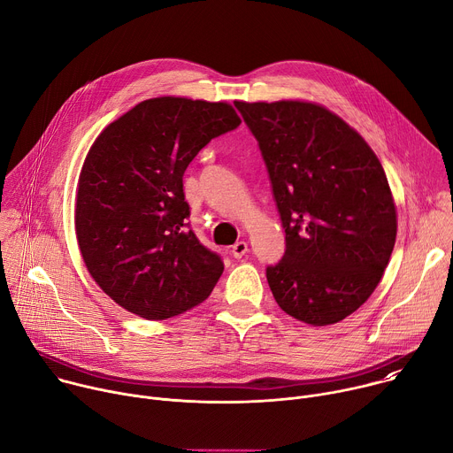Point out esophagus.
<instances>
[{
  "mask_svg": "<svg viewBox=\"0 0 453 453\" xmlns=\"http://www.w3.org/2000/svg\"><path fill=\"white\" fill-rule=\"evenodd\" d=\"M249 247H247V242H236L233 247H231V254L233 257H236V260H240V257H243L247 254Z\"/></svg>",
  "mask_w": 453,
  "mask_h": 453,
  "instance_id": "1",
  "label": "esophagus"
}]
</instances>
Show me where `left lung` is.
<instances>
[{"label": "left lung", "instance_id": "left-lung-1", "mask_svg": "<svg viewBox=\"0 0 453 453\" xmlns=\"http://www.w3.org/2000/svg\"><path fill=\"white\" fill-rule=\"evenodd\" d=\"M265 161L287 249L267 281L280 308L328 326L374 292L396 242L385 172L342 118L322 105L234 102Z\"/></svg>", "mask_w": 453, "mask_h": 453}]
</instances>
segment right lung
<instances>
[{
    "mask_svg": "<svg viewBox=\"0 0 453 453\" xmlns=\"http://www.w3.org/2000/svg\"><path fill=\"white\" fill-rule=\"evenodd\" d=\"M240 123L226 102L161 96L95 140L79 177L75 231L89 274L121 308L163 320L211 294L224 264L189 229L182 175Z\"/></svg>",
    "mask_w": 453,
    "mask_h": 453,
    "instance_id": "right-lung-1",
    "label": "right lung"
}]
</instances>
